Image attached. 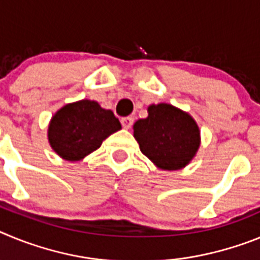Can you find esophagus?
I'll return each instance as SVG.
<instances>
[{
    "mask_svg": "<svg viewBox=\"0 0 260 260\" xmlns=\"http://www.w3.org/2000/svg\"><path fill=\"white\" fill-rule=\"evenodd\" d=\"M121 123H122L123 128H130L133 126V123H134V118L133 117H123L121 119Z\"/></svg>",
    "mask_w": 260,
    "mask_h": 260,
    "instance_id": "esophagus-1",
    "label": "esophagus"
}]
</instances>
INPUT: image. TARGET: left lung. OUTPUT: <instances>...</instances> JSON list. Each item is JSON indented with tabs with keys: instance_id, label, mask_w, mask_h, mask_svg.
I'll return each mask as SVG.
<instances>
[{
	"instance_id": "left-lung-1",
	"label": "left lung",
	"mask_w": 260,
	"mask_h": 260,
	"mask_svg": "<svg viewBox=\"0 0 260 260\" xmlns=\"http://www.w3.org/2000/svg\"><path fill=\"white\" fill-rule=\"evenodd\" d=\"M134 138L142 153L164 171L185 168L201 146L194 118L165 103L148 107V117L134 123Z\"/></svg>"
}]
</instances>
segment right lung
Here are the masks:
<instances>
[{
	"instance_id": "1",
	"label": "right lung",
	"mask_w": 260,
	"mask_h": 260,
	"mask_svg": "<svg viewBox=\"0 0 260 260\" xmlns=\"http://www.w3.org/2000/svg\"><path fill=\"white\" fill-rule=\"evenodd\" d=\"M121 128L118 118L92 100L62 107L52 117L48 141L53 151L69 161H78L98 150L110 134Z\"/></svg>"
}]
</instances>
